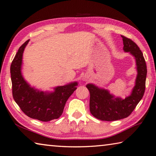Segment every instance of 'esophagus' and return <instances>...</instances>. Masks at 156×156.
Segmentation results:
<instances>
[{"mask_svg": "<svg viewBox=\"0 0 156 156\" xmlns=\"http://www.w3.org/2000/svg\"><path fill=\"white\" fill-rule=\"evenodd\" d=\"M85 79V80H86V79H85H85Z\"/></svg>", "mask_w": 156, "mask_h": 156, "instance_id": "obj_1", "label": "esophagus"}]
</instances>
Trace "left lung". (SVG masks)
Returning <instances> with one entry per match:
<instances>
[{
  "mask_svg": "<svg viewBox=\"0 0 156 156\" xmlns=\"http://www.w3.org/2000/svg\"><path fill=\"white\" fill-rule=\"evenodd\" d=\"M123 50L129 52L136 58L137 75L136 85L131 95L124 99L115 98L108 90L99 88L93 84L86 87L90 93L89 109L92 115L102 121H115L129 116L142 99L147 75V67L142 52L132 40L122 36Z\"/></svg>",
  "mask_w": 156,
  "mask_h": 156,
  "instance_id": "1",
  "label": "left lung"
}]
</instances>
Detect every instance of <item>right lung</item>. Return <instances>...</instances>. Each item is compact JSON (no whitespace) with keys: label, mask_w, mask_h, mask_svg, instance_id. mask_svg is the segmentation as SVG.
I'll list each match as a JSON object with an SVG mask.
<instances>
[{"label":"right lung","mask_w":156,"mask_h":156,"mask_svg":"<svg viewBox=\"0 0 156 156\" xmlns=\"http://www.w3.org/2000/svg\"><path fill=\"white\" fill-rule=\"evenodd\" d=\"M29 40L18 50L10 65L12 96L19 107L30 118L49 122L59 117L67 99L77 89L73 82L54 88L53 92H44L30 87L21 73L23 54Z\"/></svg>","instance_id":"1"}]
</instances>
